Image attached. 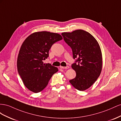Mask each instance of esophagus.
<instances>
[{"label": "esophagus", "instance_id": "obj_1", "mask_svg": "<svg viewBox=\"0 0 121 121\" xmlns=\"http://www.w3.org/2000/svg\"><path fill=\"white\" fill-rule=\"evenodd\" d=\"M60 67V68H61V69H68V68H69V67L68 66H66V67H65V66H61Z\"/></svg>", "mask_w": 121, "mask_h": 121}]
</instances>
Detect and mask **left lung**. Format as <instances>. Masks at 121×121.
Here are the masks:
<instances>
[{"label": "left lung", "mask_w": 121, "mask_h": 121, "mask_svg": "<svg viewBox=\"0 0 121 121\" xmlns=\"http://www.w3.org/2000/svg\"><path fill=\"white\" fill-rule=\"evenodd\" d=\"M61 34L71 48L73 59H77L71 65L76 72V77L69 81L70 83L79 91L86 90L101 73L102 57L100 47L94 36L83 30Z\"/></svg>", "instance_id": "left-lung-1"}]
</instances>
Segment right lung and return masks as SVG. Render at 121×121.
Instances as JSON below:
<instances>
[{
    "instance_id": "right-lung-1",
    "label": "right lung",
    "mask_w": 121,
    "mask_h": 121,
    "mask_svg": "<svg viewBox=\"0 0 121 121\" xmlns=\"http://www.w3.org/2000/svg\"><path fill=\"white\" fill-rule=\"evenodd\" d=\"M62 39L59 34L48 31L34 32L24 41L17 59V68L26 87L34 93L45 88L57 67L44 63L52 46Z\"/></svg>"
}]
</instances>
